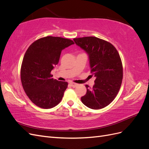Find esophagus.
<instances>
[{"label":"esophagus","instance_id":"obj_1","mask_svg":"<svg viewBox=\"0 0 149 149\" xmlns=\"http://www.w3.org/2000/svg\"><path fill=\"white\" fill-rule=\"evenodd\" d=\"M70 84H71V86H72V87H73V88L76 87V86H77L78 85V84H76V83H73V82H71V83H70Z\"/></svg>","mask_w":149,"mask_h":149}]
</instances>
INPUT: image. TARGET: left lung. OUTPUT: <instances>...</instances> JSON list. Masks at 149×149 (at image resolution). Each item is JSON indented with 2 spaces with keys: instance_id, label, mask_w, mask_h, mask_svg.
<instances>
[{
  "instance_id": "8db88e82",
  "label": "left lung",
  "mask_w": 149,
  "mask_h": 149,
  "mask_svg": "<svg viewBox=\"0 0 149 149\" xmlns=\"http://www.w3.org/2000/svg\"><path fill=\"white\" fill-rule=\"evenodd\" d=\"M73 40L87 53L91 73L96 78L92 89L86 85V93L81 100L89 108L102 109L114 100L120 88L123 68L119 54L111 43L95 37Z\"/></svg>"
}]
</instances>
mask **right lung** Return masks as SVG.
Wrapping results in <instances>:
<instances>
[{"instance_id":"obj_1","label":"right lung","mask_w":149,"mask_h":149,"mask_svg":"<svg viewBox=\"0 0 149 149\" xmlns=\"http://www.w3.org/2000/svg\"><path fill=\"white\" fill-rule=\"evenodd\" d=\"M74 43L70 39L48 36L36 40L25 52L21 81L26 94L36 106L50 109L61 101L68 83L54 79L51 71L59 62L63 49Z\"/></svg>"}]
</instances>
